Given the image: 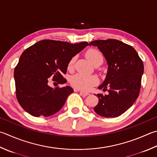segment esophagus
I'll return each instance as SVG.
<instances>
[{"label": "esophagus", "mask_w": 157, "mask_h": 157, "mask_svg": "<svg viewBox=\"0 0 157 157\" xmlns=\"http://www.w3.org/2000/svg\"><path fill=\"white\" fill-rule=\"evenodd\" d=\"M80 94H81V95H82V96H88L89 94V93H87V92H85V91H80Z\"/></svg>", "instance_id": "1"}]
</instances>
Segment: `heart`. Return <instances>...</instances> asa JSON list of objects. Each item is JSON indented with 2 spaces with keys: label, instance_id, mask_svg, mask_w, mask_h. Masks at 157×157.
<instances>
[{
  "label": "heart",
  "instance_id": "b5f03b06",
  "mask_svg": "<svg viewBox=\"0 0 157 157\" xmlns=\"http://www.w3.org/2000/svg\"><path fill=\"white\" fill-rule=\"evenodd\" d=\"M86 57L93 65H95L98 62L103 61V55L102 52L96 49H90L86 52ZM76 57L71 58L67 64V69L72 70L74 64L75 63ZM98 78L94 76H85L78 74L73 76L70 78V84L74 87L83 91H88L91 90L92 87L98 83Z\"/></svg>",
  "mask_w": 157,
  "mask_h": 157
}]
</instances>
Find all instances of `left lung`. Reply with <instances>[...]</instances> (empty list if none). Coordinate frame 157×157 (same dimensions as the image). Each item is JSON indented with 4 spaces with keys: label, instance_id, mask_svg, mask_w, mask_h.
<instances>
[{
    "label": "left lung",
    "instance_id": "left-lung-1",
    "mask_svg": "<svg viewBox=\"0 0 157 157\" xmlns=\"http://www.w3.org/2000/svg\"><path fill=\"white\" fill-rule=\"evenodd\" d=\"M97 46L107 62L108 71L105 81L98 89L109 94H98V103L94 110L105 117H115L133 105L141 89L144 63L131 46L113 39L95 40L90 46Z\"/></svg>",
    "mask_w": 157,
    "mask_h": 157
}]
</instances>
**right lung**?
Here are the masks:
<instances>
[{"label": "right lung", "instance_id": "right-lung-1", "mask_svg": "<svg viewBox=\"0 0 157 157\" xmlns=\"http://www.w3.org/2000/svg\"><path fill=\"white\" fill-rule=\"evenodd\" d=\"M89 45L86 42L44 40L22 52L14 70L16 98L25 111L35 117H48L63 107L73 89L69 86L52 88L48 78L59 84L66 82L69 61Z\"/></svg>", "mask_w": 157, "mask_h": 157}]
</instances>
